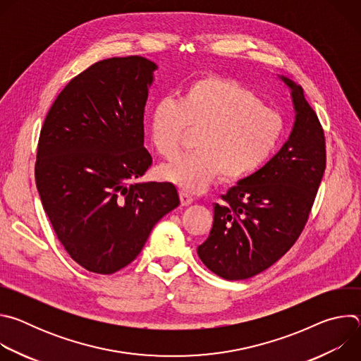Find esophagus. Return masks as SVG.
I'll use <instances>...</instances> for the list:
<instances>
[{
	"label": "esophagus",
	"instance_id": "1",
	"mask_svg": "<svg viewBox=\"0 0 361 361\" xmlns=\"http://www.w3.org/2000/svg\"><path fill=\"white\" fill-rule=\"evenodd\" d=\"M180 198H181L183 205H190L194 201V197L191 194H188L187 191H180Z\"/></svg>",
	"mask_w": 361,
	"mask_h": 361
}]
</instances>
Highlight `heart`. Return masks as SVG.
<instances>
[{"label":"heart","mask_w":361,"mask_h":361,"mask_svg":"<svg viewBox=\"0 0 361 361\" xmlns=\"http://www.w3.org/2000/svg\"><path fill=\"white\" fill-rule=\"evenodd\" d=\"M198 131L197 151L160 167L159 176L190 192H201L221 174L240 180L263 169L284 137V120L243 84L201 78L180 98L163 97L149 113V140L166 160L178 156L185 131Z\"/></svg>","instance_id":"obj_1"}]
</instances>
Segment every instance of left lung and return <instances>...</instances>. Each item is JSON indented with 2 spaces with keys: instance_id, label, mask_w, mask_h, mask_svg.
<instances>
[{
  "instance_id": "1",
  "label": "left lung",
  "mask_w": 361,
  "mask_h": 361,
  "mask_svg": "<svg viewBox=\"0 0 361 361\" xmlns=\"http://www.w3.org/2000/svg\"><path fill=\"white\" fill-rule=\"evenodd\" d=\"M295 121L288 140L257 173L240 180L214 204L201 262L226 280H245L273 266L300 237L326 170V138L317 114L294 81Z\"/></svg>"
}]
</instances>
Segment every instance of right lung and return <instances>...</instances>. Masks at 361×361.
<instances>
[{
	"mask_svg": "<svg viewBox=\"0 0 361 361\" xmlns=\"http://www.w3.org/2000/svg\"><path fill=\"white\" fill-rule=\"evenodd\" d=\"M156 70L138 56L92 64L59 94L39 133L35 183L44 212L71 259L91 273L128 266L180 204L171 183H133L152 163L144 107Z\"/></svg>",
	"mask_w": 361,
	"mask_h": 361,
	"instance_id": "obj_1",
	"label": "right lung"
}]
</instances>
